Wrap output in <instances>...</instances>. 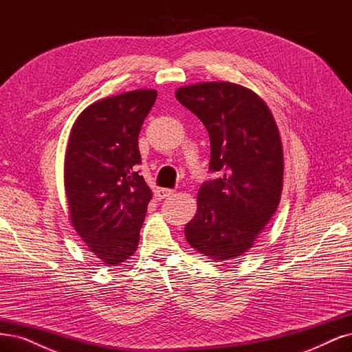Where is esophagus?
<instances>
[{"label": "esophagus", "mask_w": 352, "mask_h": 352, "mask_svg": "<svg viewBox=\"0 0 352 352\" xmlns=\"http://www.w3.org/2000/svg\"><path fill=\"white\" fill-rule=\"evenodd\" d=\"M173 193H175V190H173V189H166V188H162V189L157 190V197H159V199H164V198L172 197Z\"/></svg>", "instance_id": "obj_1"}]
</instances>
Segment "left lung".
I'll return each mask as SVG.
<instances>
[{"instance_id":"obj_1","label":"left lung","mask_w":352,"mask_h":352,"mask_svg":"<svg viewBox=\"0 0 352 352\" xmlns=\"http://www.w3.org/2000/svg\"><path fill=\"white\" fill-rule=\"evenodd\" d=\"M176 99L199 118L211 142L210 170L188 243L217 262L241 256L271 221L281 199L284 153L270 107L248 87L205 81L179 87Z\"/></svg>"}]
</instances>
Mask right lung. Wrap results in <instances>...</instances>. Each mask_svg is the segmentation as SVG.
I'll list each match as a JSON object with an SVG mask.
<instances>
[{"label": "right lung", "mask_w": 352, "mask_h": 352, "mask_svg": "<svg viewBox=\"0 0 352 352\" xmlns=\"http://www.w3.org/2000/svg\"><path fill=\"white\" fill-rule=\"evenodd\" d=\"M157 99L150 89L111 96L76 119L65 151L69 220L87 249L107 265L135 253L153 198L138 175V135Z\"/></svg>", "instance_id": "add662e5"}]
</instances>
